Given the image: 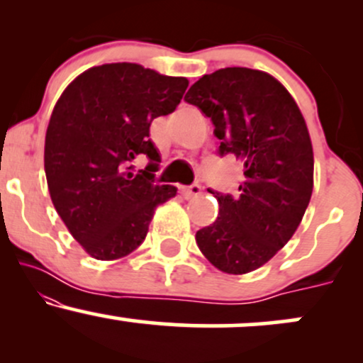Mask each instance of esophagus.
Returning <instances> with one entry per match:
<instances>
[{
    "label": "esophagus",
    "mask_w": 363,
    "mask_h": 363,
    "mask_svg": "<svg viewBox=\"0 0 363 363\" xmlns=\"http://www.w3.org/2000/svg\"><path fill=\"white\" fill-rule=\"evenodd\" d=\"M179 193L184 196L186 199L189 198H194V196L201 194V186L199 184H191V186H181V189H179Z\"/></svg>",
    "instance_id": "obj_1"
}]
</instances>
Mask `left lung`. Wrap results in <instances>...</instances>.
I'll use <instances>...</instances> for the list:
<instances>
[{
    "instance_id": "left-lung-1",
    "label": "left lung",
    "mask_w": 363,
    "mask_h": 363,
    "mask_svg": "<svg viewBox=\"0 0 363 363\" xmlns=\"http://www.w3.org/2000/svg\"><path fill=\"white\" fill-rule=\"evenodd\" d=\"M184 101L211 119L218 153L239 158L245 176L235 198L210 191L220 211L196 232V244L220 272H254L289 242L309 206L314 153L306 119L277 78L251 68L205 74Z\"/></svg>"
}]
</instances>
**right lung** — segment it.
<instances>
[{"label":"right lung","mask_w":363,"mask_h":363,"mask_svg":"<svg viewBox=\"0 0 363 363\" xmlns=\"http://www.w3.org/2000/svg\"><path fill=\"white\" fill-rule=\"evenodd\" d=\"M189 85L136 62L94 66L54 106L44 147L49 194L77 242L101 261L128 256L143 242L155 208L177 187L155 184L158 150L150 124L176 111ZM147 155L135 174L130 162Z\"/></svg>","instance_id":"right-lung-1"}]
</instances>
